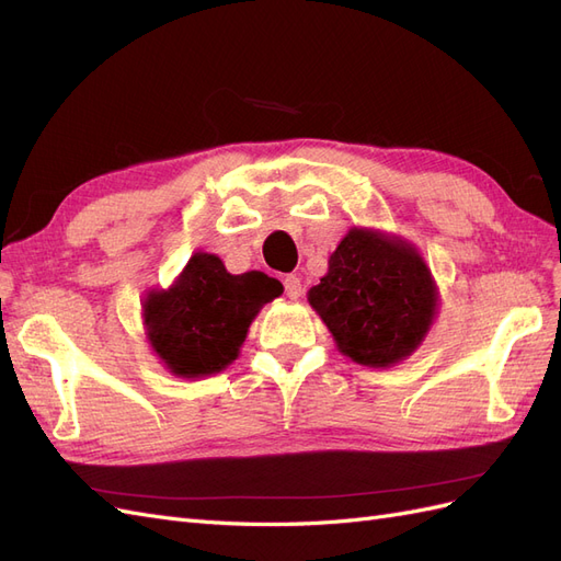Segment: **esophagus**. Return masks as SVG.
<instances>
[{
    "mask_svg": "<svg viewBox=\"0 0 561 561\" xmlns=\"http://www.w3.org/2000/svg\"><path fill=\"white\" fill-rule=\"evenodd\" d=\"M283 285H285V295L290 297V299H299V297H301V280H299L295 274L285 276Z\"/></svg>",
    "mask_w": 561,
    "mask_h": 561,
    "instance_id": "34e87169",
    "label": "esophagus"
}]
</instances>
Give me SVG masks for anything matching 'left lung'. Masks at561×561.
<instances>
[{"label": "left lung", "instance_id": "obj_1", "mask_svg": "<svg viewBox=\"0 0 561 561\" xmlns=\"http://www.w3.org/2000/svg\"><path fill=\"white\" fill-rule=\"evenodd\" d=\"M309 304L346 358L390 367L428 334L437 287L419 250L398 236L353 227L330 254Z\"/></svg>", "mask_w": 561, "mask_h": 561}]
</instances>
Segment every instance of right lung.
Returning a JSON list of instances; mask_svg holds the SVG:
<instances>
[{
    "mask_svg": "<svg viewBox=\"0 0 561 561\" xmlns=\"http://www.w3.org/2000/svg\"><path fill=\"white\" fill-rule=\"evenodd\" d=\"M280 293L262 271L233 276L215 254L194 252L168 290L147 295V339L175 377H210L239 358L250 322Z\"/></svg>",
    "mask_w": 561,
    "mask_h": 561,
    "instance_id": "obj_1",
    "label": "right lung"
}]
</instances>
